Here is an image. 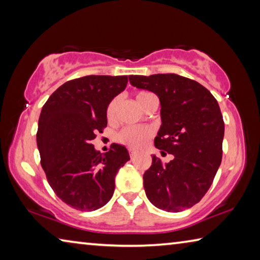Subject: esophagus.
<instances>
[{"mask_svg":"<svg viewBox=\"0 0 260 260\" xmlns=\"http://www.w3.org/2000/svg\"><path fill=\"white\" fill-rule=\"evenodd\" d=\"M129 156H131L132 159H134V158L138 156V153H136L135 151H129Z\"/></svg>","mask_w":260,"mask_h":260,"instance_id":"esophagus-1","label":"esophagus"}]
</instances>
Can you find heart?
Instances as JSON below:
<instances>
[{"label": "heart", "instance_id": "b5f03b06", "mask_svg": "<svg viewBox=\"0 0 260 260\" xmlns=\"http://www.w3.org/2000/svg\"><path fill=\"white\" fill-rule=\"evenodd\" d=\"M136 102L142 109L147 110L151 103L156 100V96L148 90H139L135 93ZM120 98H114L111 100L107 108V118L109 122H116L118 119V111H119ZM153 135V129L150 126H138V127H125L117 135V140L127 148L139 150L143 148Z\"/></svg>", "mask_w": 260, "mask_h": 260}]
</instances>
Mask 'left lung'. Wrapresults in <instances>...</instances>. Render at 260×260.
<instances>
[{"label":"left lung","instance_id":"left-lung-1","mask_svg":"<svg viewBox=\"0 0 260 260\" xmlns=\"http://www.w3.org/2000/svg\"><path fill=\"white\" fill-rule=\"evenodd\" d=\"M132 86L155 93L160 101L161 126L155 147L174 158L162 164L152 156L144 172L149 201L167 212H180L203 199L221 164L225 133L214 96L195 80L174 73L129 76Z\"/></svg>","mask_w":260,"mask_h":260}]
</instances>
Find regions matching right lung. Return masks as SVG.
I'll use <instances>...</instances> for the list:
<instances>
[{
  "instance_id": "1",
  "label": "right lung",
  "mask_w": 260,
  "mask_h": 260,
  "mask_svg": "<svg viewBox=\"0 0 260 260\" xmlns=\"http://www.w3.org/2000/svg\"><path fill=\"white\" fill-rule=\"evenodd\" d=\"M127 82V76L73 79L56 89L41 110L37 133L41 166L52 190L73 209L89 212L107 204L117 172L129 160L119 144L101 153L90 143L107 127L108 105Z\"/></svg>"
}]
</instances>
